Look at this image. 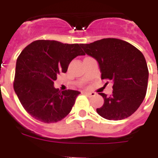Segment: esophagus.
I'll return each instance as SVG.
<instances>
[{
	"mask_svg": "<svg viewBox=\"0 0 158 158\" xmlns=\"http://www.w3.org/2000/svg\"><path fill=\"white\" fill-rule=\"evenodd\" d=\"M85 94H86L88 96H89V97H92V96H96V93H90V92H85Z\"/></svg>",
	"mask_w": 158,
	"mask_h": 158,
	"instance_id": "1",
	"label": "esophagus"
}]
</instances>
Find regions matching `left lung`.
<instances>
[{
    "mask_svg": "<svg viewBox=\"0 0 158 158\" xmlns=\"http://www.w3.org/2000/svg\"><path fill=\"white\" fill-rule=\"evenodd\" d=\"M81 47L98 62L102 79L113 82L111 95L99 93L104 103L96 109L97 113L109 120L131 116L141 105L147 90L149 70L144 55L131 43L115 38Z\"/></svg>",
    "mask_w": 158,
    "mask_h": 158,
    "instance_id": "left-lung-1",
    "label": "left lung"
}]
</instances>
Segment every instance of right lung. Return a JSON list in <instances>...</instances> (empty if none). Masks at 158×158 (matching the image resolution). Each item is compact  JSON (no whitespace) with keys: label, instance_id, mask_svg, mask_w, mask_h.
Returning a JSON list of instances; mask_svg holds the SVG:
<instances>
[{"label":"right lung","instance_id":"add662e5","mask_svg":"<svg viewBox=\"0 0 158 158\" xmlns=\"http://www.w3.org/2000/svg\"><path fill=\"white\" fill-rule=\"evenodd\" d=\"M80 46L36 40L17 58L14 90L25 111L37 120L56 123L70 112L80 93L70 89L60 92L54 81L59 73H66L73 58L85 54Z\"/></svg>","mask_w":158,"mask_h":158}]
</instances>
